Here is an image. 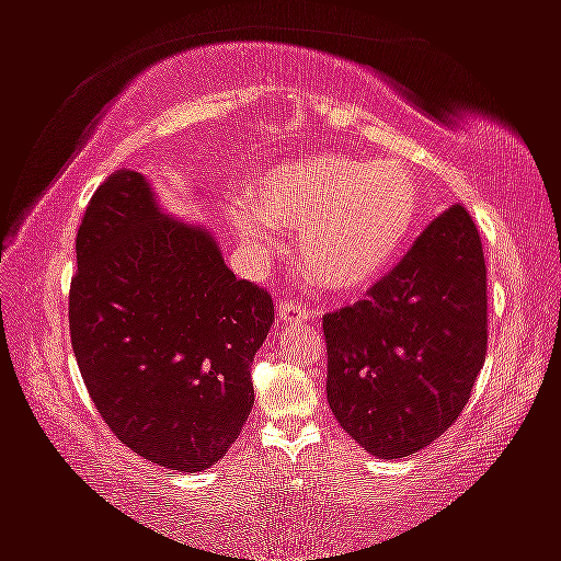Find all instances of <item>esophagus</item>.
<instances>
[{
  "label": "esophagus",
  "instance_id": "1",
  "mask_svg": "<svg viewBox=\"0 0 561 561\" xmlns=\"http://www.w3.org/2000/svg\"><path fill=\"white\" fill-rule=\"evenodd\" d=\"M277 317L279 322H305L309 309L302 302H297V299H284V302L277 305Z\"/></svg>",
  "mask_w": 561,
  "mask_h": 561
}]
</instances>
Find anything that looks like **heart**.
<instances>
[{
  "instance_id": "obj_1",
  "label": "heart",
  "mask_w": 561,
  "mask_h": 561,
  "mask_svg": "<svg viewBox=\"0 0 561 561\" xmlns=\"http://www.w3.org/2000/svg\"><path fill=\"white\" fill-rule=\"evenodd\" d=\"M247 196L253 211L233 214L247 244L272 252V227L299 231L309 274L334 291H360L386 277L423 211L421 175L400 156H309L262 173Z\"/></svg>"
}]
</instances>
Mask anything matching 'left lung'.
<instances>
[{"mask_svg": "<svg viewBox=\"0 0 561 561\" xmlns=\"http://www.w3.org/2000/svg\"><path fill=\"white\" fill-rule=\"evenodd\" d=\"M486 262L461 204L360 302L322 317L328 400L347 436L403 458L456 423L486 360Z\"/></svg>", "mask_w": 561, "mask_h": 561, "instance_id": "8db88e82", "label": "left lung"}]
</instances>
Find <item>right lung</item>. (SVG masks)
Returning <instances> with one entry per match:
<instances>
[{
    "mask_svg": "<svg viewBox=\"0 0 561 561\" xmlns=\"http://www.w3.org/2000/svg\"><path fill=\"white\" fill-rule=\"evenodd\" d=\"M72 353L115 438L196 473L239 438L272 295L237 279L211 233L169 219L144 173L103 181L78 229Z\"/></svg>",
    "mask_w": 561,
    "mask_h": 561,
    "instance_id": "obj_1",
    "label": "right lung"
}]
</instances>
